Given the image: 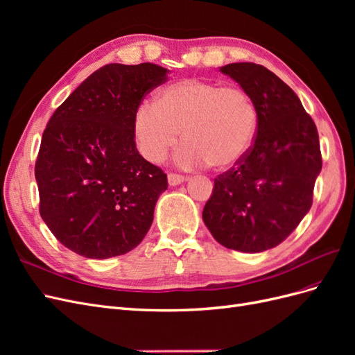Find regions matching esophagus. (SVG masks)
<instances>
[{
  "mask_svg": "<svg viewBox=\"0 0 355 355\" xmlns=\"http://www.w3.org/2000/svg\"><path fill=\"white\" fill-rule=\"evenodd\" d=\"M167 180H168V185L170 187H176V185L184 184V182L187 180V178L185 176H180V175H176V173H168Z\"/></svg>",
  "mask_w": 355,
  "mask_h": 355,
  "instance_id": "obj_1",
  "label": "esophagus"
}]
</instances>
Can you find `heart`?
<instances>
[{"instance_id": "b5f03b06", "label": "heart", "mask_w": 355, "mask_h": 355, "mask_svg": "<svg viewBox=\"0 0 355 355\" xmlns=\"http://www.w3.org/2000/svg\"><path fill=\"white\" fill-rule=\"evenodd\" d=\"M175 161L185 168L211 164L218 170L235 166L250 151L257 130V111L240 87L200 78L167 85L155 103L144 102L133 116L139 153L159 163L178 144Z\"/></svg>"}]
</instances>
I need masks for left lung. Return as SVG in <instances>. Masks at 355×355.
Instances as JSON below:
<instances>
[{
  "mask_svg": "<svg viewBox=\"0 0 355 355\" xmlns=\"http://www.w3.org/2000/svg\"><path fill=\"white\" fill-rule=\"evenodd\" d=\"M219 69L253 99L257 132L240 163L214 179L202 220L227 249L259 253L284 241L313 206L318 132L296 93L270 69L252 62Z\"/></svg>",
  "mask_w": 355,
  "mask_h": 355,
  "instance_id": "obj_1",
  "label": "left lung"
}]
</instances>
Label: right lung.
<instances>
[{
    "instance_id": "1",
    "label": "right lung",
    "mask_w": 355,
    "mask_h": 355,
    "mask_svg": "<svg viewBox=\"0 0 355 355\" xmlns=\"http://www.w3.org/2000/svg\"><path fill=\"white\" fill-rule=\"evenodd\" d=\"M167 72L155 63L105 65L68 96L42 133L35 163L40 214L77 254H124L151 228L167 175L139 154L133 116Z\"/></svg>"
}]
</instances>
